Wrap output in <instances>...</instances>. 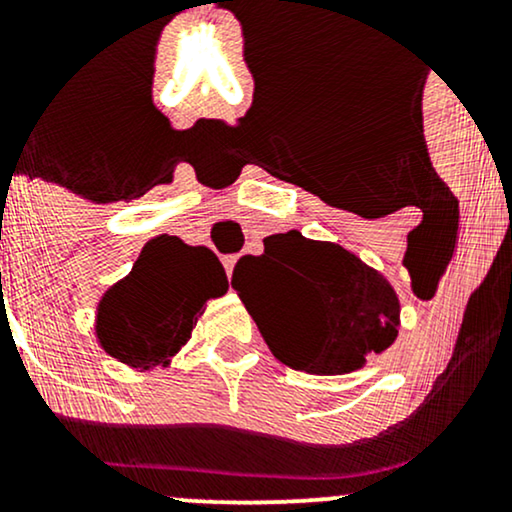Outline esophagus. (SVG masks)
<instances>
[{
  "mask_svg": "<svg viewBox=\"0 0 512 512\" xmlns=\"http://www.w3.org/2000/svg\"><path fill=\"white\" fill-rule=\"evenodd\" d=\"M236 262H238V257H236V255L223 257V267H226V274H228V276L233 274V267H236Z\"/></svg>",
  "mask_w": 512,
  "mask_h": 512,
  "instance_id": "esophagus-1",
  "label": "esophagus"
}]
</instances>
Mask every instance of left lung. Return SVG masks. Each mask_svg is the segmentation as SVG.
<instances>
[{
    "label": "left lung",
    "instance_id": "8db88e82",
    "mask_svg": "<svg viewBox=\"0 0 512 512\" xmlns=\"http://www.w3.org/2000/svg\"><path fill=\"white\" fill-rule=\"evenodd\" d=\"M231 284L272 354L289 368L344 375L397 339L392 284L337 243L298 231L269 236L260 257H240Z\"/></svg>",
    "mask_w": 512,
    "mask_h": 512
}]
</instances>
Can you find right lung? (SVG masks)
<instances>
[{"label":"right lung","mask_w":512,"mask_h":512,"mask_svg":"<svg viewBox=\"0 0 512 512\" xmlns=\"http://www.w3.org/2000/svg\"><path fill=\"white\" fill-rule=\"evenodd\" d=\"M228 291L219 257L175 236L144 245L125 279L103 293L96 308V339L129 368H166L190 339L209 298Z\"/></svg>","instance_id":"obj_1"}]
</instances>
